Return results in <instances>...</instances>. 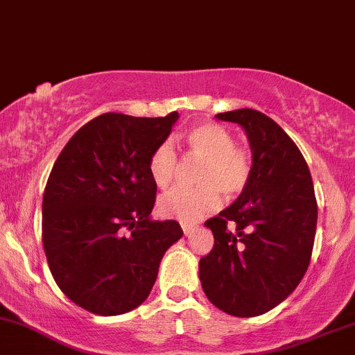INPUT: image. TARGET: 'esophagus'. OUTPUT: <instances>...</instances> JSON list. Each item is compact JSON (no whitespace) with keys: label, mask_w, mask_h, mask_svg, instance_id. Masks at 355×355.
Returning <instances> with one entry per match:
<instances>
[{"label":"esophagus","mask_w":355,"mask_h":355,"mask_svg":"<svg viewBox=\"0 0 355 355\" xmlns=\"http://www.w3.org/2000/svg\"><path fill=\"white\" fill-rule=\"evenodd\" d=\"M194 230H196V228H194V225H186V223H182V232H184L186 237H191Z\"/></svg>","instance_id":"esophagus-1"}]
</instances>
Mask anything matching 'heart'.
<instances>
[{"label": "heart", "instance_id": "obj_1", "mask_svg": "<svg viewBox=\"0 0 355 355\" xmlns=\"http://www.w3.org/2000/svg\"><path fill=\"white\" fill-rule=\"evenodd\" d=\"M188 155L203 161L198 171V188H173L157 201L164 218L181 223H196L220 207V193L225 198L239 196L249 184L252 159L249 152L235 146L227 128L215 123L194 127L186 137ZM179 155L173 139H166L148 157V174L159 188H166L178 176Z\"/></svg>", "mask_w": 355, "mask_h": 355}]
</instances>
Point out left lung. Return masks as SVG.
Segmentation results:
<instances>
[{"mask_svg":"<svg viewBox=\"0 0 355 355\" xmlns=\"http://www.w3.org/2000/svg\"><path fill=\"white\" fill-rule=\"evenodd\" d=\"M216 118L245 130L252 174L237 200L205 222L215 245L200 259V281L216 308L249 318L277 306L303 279L318 208L306 161L272 118L252 108Z\"/></svg>","mask_w":355,"mask_h":355,"instance_id":"left-lung-1","label":"left lung"}]
</instances>
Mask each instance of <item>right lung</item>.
Segmentation results:
<instances>
[{
	"instance_id": "1",
	"label": "right lung",
	"mask_w": 355,
	"mask_h": 355,
	"mask_svg": "<svg viewBox=\"0 0 355 355\" xmlns=\"http://www.w3.org/2000/svg\"><path fill=\"white\" fill-rule=\"evenodd\" d=\"M178 112L159 118L103 113L62 148L42 201V242L60 291L94 315L127 313L147 300L178 222L150 220L157 184L152 150Z\"/></svg>"
}]
</instances>
